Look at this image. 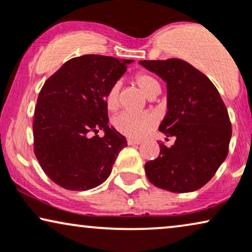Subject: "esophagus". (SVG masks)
Listing matches in <instances>:
<instances>
[{
  "label": "esophagus",
  "mask_w": 252,
  "mask_h": 252,
  "mask_svg": "<svg viewBox=\"0 0 252 252\" xmlns=\"http://www.w3.org/2000/svg\"><path fill=\"white\" fill-rule=\"evenodd\" d=\"M128 144H129V145H139V144H142V140L128 138Z\"/></svg>",
  "instance_id": "obj_1"
}]
</instances>
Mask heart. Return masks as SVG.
<instances>
[{
  "mask_svg": "<svg viewBox=\"0 0 252 252\" xmlns=\"http://www.w3.org/2000/svg\"><path fill=\"white\" fill-rule=\"evenodd\" d=\"M136 83L147 98L154 93L160 92L159 82L149 73H138L136 76ZM119 93L120 83L113 84L107 91L105 102L109 110H115L119 107ZM156 117L149 113H133L124 110L113 119L114 128L130 138H142L156 126Z\"/></svg>",
  "mask_w": 252,
  "mask_h": 252,
  "instance_id": "obj_1",
  "label": "heart"
}]
</instances>
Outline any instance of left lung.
Returning <instances> with one entry per match:
<instances>
[{"mask_svg":"<svg viewBox=\"0 0 252 252\" xmlns=\"http://www.w3.org/2000/svg\"><path fill=\"white\" fill-rule=\"evenodd\" d=\"M167 85V114L159 131L174 137L172 146L160 144L156 160L145 163L149 181L170 192H192L209 182L226 160L231 124L217 87L180 59L139 61Z\"/></svg>","mask_w":252,"mask_h":252,"instance_id":"8db88e82","label":"left lung"}]
</instances>
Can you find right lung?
<instances>
[{
  "label": "right lung",
  "instance_id": "right-lung-1",
  "mask_svg": "<svg viewBox=\"0 0 252 252\" xmlns=\"http://www.w3.org/2000/svg\"><path fill=\"white\" fill-rule=\"evenodd\" d=\"M132 60L83 55L43 84L33 121L34 153L53 182L86 191L108 179L126 137L108 126L106 93ZM100 129L104 136L91 137Z\"/></svg>",
  "mask_w": 252,
  "mask_h": 252
}]
</instances>
